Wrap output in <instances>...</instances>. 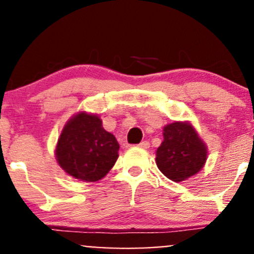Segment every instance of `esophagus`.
<instances>
[{
    "mask_svg": "<svg viewBox=\"0 0 254 254\" xmlns=\"http://www.w3.org/2000/svg\"><path fill=\"white\" fill-rule=\"evenodd\" d=\"M138 147H141L143 149H147V148H149V142H147V141H142V142L138 145Z\"/></svg>",
    "mask_w": 254,
    "mask_h": 254,
    "instance_id": "34e87169",
    "label": "esophagus"
}]
</instances>
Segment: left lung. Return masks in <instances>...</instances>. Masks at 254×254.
Returning <instances> with one entry per match:
<instances>
[{
	"label": "left lung",
	"instance_id": "left-lung-1",
	"mask_svg": "<svg viewBox=\"0 0 254 254\" xmlns=\"http://www.w3.org/2000/svg\"><path fill=\"white\" fill-rule=\"evenodd\" d=\"M207 156V145L190 122H173L163 127L156 163L168 179L175 183L188 180L201 172Z\"/></svg>",
	"mask_w": 254,
	"mask_h": 254
}]
</instances>
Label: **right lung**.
<instances>
[{
    "mask_svg": "<svg viewBox=\"0 0 254 254\" xmlns=\"http://www.w3.org/2000/svg\"><path fill=\"white\" fill-rule=\"evenodd\" d=\"M118 151L116 136L103 129L98 114L78 112L63 127L55 156L69 176L95 183L113 168L119 157Z\"/></svg>",
    "mask_w": 254,
    "mask_h": 254,
    "instance_id": "1",
    "label": "right lung"
}]
</instances>
